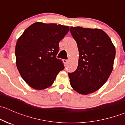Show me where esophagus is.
I'll use <instances>...</instances> for the list:
<instances>
[{
    "mask_svg": "<svg viewBox=\"0 0 125 125\" xmlns=\"http://www.w3.org/2000/svg\"><path fill=\"white\" fill-rule=\"evenodd\" d=\"M63 63H64V64H65V65H66V64L68 63V60L64 59V60H63Z\"/></svg>",
    "mask_w": 125,
    "mask_h": 125,
    "instance_id": "34e87169",
    "label": "esophagus"
}]
</instances>
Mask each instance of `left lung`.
Segmentation results:
<instances>
[{
	"mask_svg": "<svg viewBox=\"0 0 125 125\" xmlns=\"http://www.w3.org/2000/svg\"><path fill=\"white\" fill-rule=\"evenodd\" d=\"M70 32L79 50L77 69L68 73L70 83L75 91L87 95L100 88L110 75L115 47L102 30L71 27Z\"/></svg>",
	"mask_w": 125,
	"mask_h": 125,
	"instance_id": "obj_1",
	"label": "left lung"
}]
</instances>
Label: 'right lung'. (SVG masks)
Instances as JSON below:
<instances>
[{"mask_svg": "<svg viewBox=\"0 0 125 125\" xmlns=\"http://www.w3.org/2000/svg\"><path fill=\"white\" fill-rule=\"evenodd\" d=\"M68 26L37 22L27 28L16 44V64L21 76L31 88L44 90L52 85L64 69L56 55L59 42L69 31Z\"/></svg>", "mask_w": 125, "mask_h": 125, "instance_id": "add662e5", "label": "right lung"}]
</instances>
